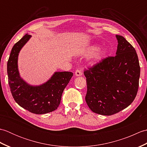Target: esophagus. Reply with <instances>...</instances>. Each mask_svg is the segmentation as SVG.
<instances>
[{"label": "esophagus", "mask_w": 147, "mask_h": 147, "mask_svg": "<svg viewBox=\"0 0 147 147\" xmlns=\"http://www.w3.org/2000/svg\"><path fill=\"white\" fill-rule=\"evenodd\" d=\"M75 75L76 76H80L82 75V71H81V70L79 69H76V71H75Z\"/></svg>", "instance_id": "obj_1"}]
</instances>
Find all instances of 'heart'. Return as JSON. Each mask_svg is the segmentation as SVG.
Segmentation results:
<instances>
[{
    "label": "heart",
    "mask_w": 147,
    "mask_h": 147,
    "mask_svg": "<svg viewBox=\"0 0 147 147\" xmlns=\"http://www.w3.org/2000/svg\"><path fill=\"white\" fill-rule=\"evenodd\" d=\"M99 47L97 45H93L91 46L88 49V51H87V53H88V54H94L95 52H96L98 50ZM105 54V51L104 50H101V51H98L95 55V59H99L102 56H103Z\"/></svg>",
    "instance_id": "obj_1"
}]
</instances>
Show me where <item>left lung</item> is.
Returning <instances> with one entry per match:
<instances>
[{
	"label": "left lung",
	"mask_w": 147,
	"mask_h": 147,
	"mask_svg": "<svg viewBox=\"0 0 147 147\" xmlns=\"http://www.w3.org/2000/svg\"><path fill=\"white\" fill-rule=\"evenodd\" d=\"M116 55L103 59L84 71L86 78L85 100L95 113L111 115L131 104L139 86L140 67L135 48L120 35Z\"/></svg>",
	"instance_id": "left-lung-1"
}]
</instances>
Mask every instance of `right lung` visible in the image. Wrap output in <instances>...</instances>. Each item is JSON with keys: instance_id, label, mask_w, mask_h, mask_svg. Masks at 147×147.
<instances>
[{"instance_id": "right-lung-1", "label": "right lung", "mask_w": 147, "mask_h": 147, "mask_svg": "<svg viewBox=\"0 0 147 147\" xmlns=\"http://www.w3.org/2000/svg\"><path fill=\"white\" fill-rule=\"evenodd\" d=\"M31 37L29 34H26L11 50L7 62L9 85L14 100L21 107L33 114H47L59 107L62 92L73 73L55 72L47 82L38 86L30 85L24 81L18 71V55Z\"/></svg>"}]
</instances>
